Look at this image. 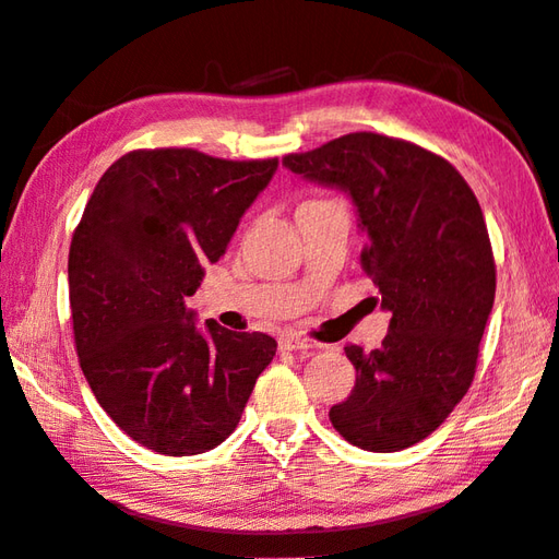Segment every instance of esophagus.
Here are the masks:
<instances>
[{
  "label": "esophagus",
  "mask_w": 559,
  "mask_h": 559,
  "mask_svg": "<svg viewBox=\"0 0 559 559\" xmlns=\"http://www.w3.org/2000/svg\"><path fill=\"white\" fill-rule=\"evenodd\" d=\"M281 349L283 352H308V349H318V344L310 342V340H302L298 334H286V337H281Z\"/></svg>",
  "instance_id": "34e87169"
}]
</instances>
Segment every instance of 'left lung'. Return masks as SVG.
I'll return each mask as SVG.
<instances>
[{
	"mask_svg": "<svg viewBox=\"0 0 559 559\" xmlns=\"http://www.w3.org/2000/svg\"><path fill=\"white\" fill-rule=\"evenodd\" d=\"M290 174L342 190L367 245L361 263L391 312L381 347H344L352 395L330 408L344 440L399 452L428 438L472 385L493 308L496 266L484 212L448 160L371 131L283 158Z\"/></svg>",
	"mask_w": 559,
	"mask_h": 559,
	"instance_id": "obj_1",
	"label": "left lung"
}]
</instances>
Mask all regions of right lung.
Wrapping results in <instances>:
<instances>
[{
  "label": "right lung",
  "instance_id": "add662e5",
  "mask_svg": "<svg viewBox=\"0 0 559 559\" xmlns=\"http://www.w3.org/2000/svg\"><path fill=\"white\" fill-rule=\"evenodd\" d=\"M276 168V158L131 151L87 200L68 257L80 367L109 418L158 454L225 442L276 354L269 334L200 328L186 306Z\"/></svg>",
  "mask_w": 559,
  "mask_h": 559
}]
</instances>
